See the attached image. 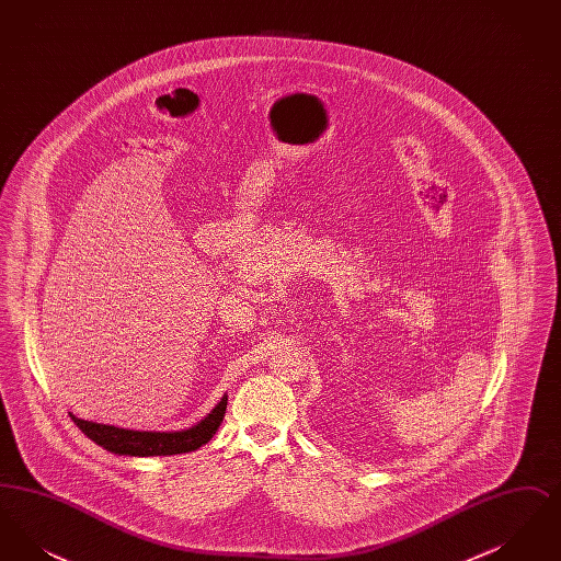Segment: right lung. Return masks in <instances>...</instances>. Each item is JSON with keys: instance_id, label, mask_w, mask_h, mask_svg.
Masks as SVG:
<instances>
[{"instance_id": "1", "label": "right lung", "mask_w": 561, "mask_h": 561, "mask_svg": "<svg viewBox=\"0 0 561 561\" xmlns=\"http://www.w3.org/2000/svg\"><path fill=\"white\" fill-rule=\"evenodd\" d=\"M227 410V398L214 408L213 412L187 431H172V433H158V431H130V428L111 427L101 423L81 421L71 414L73 423L88 435L94 444L103 446L105 450L124 456H172V454L193 453L208 444L220 427Z\"/></svg>"}]
</instances>
